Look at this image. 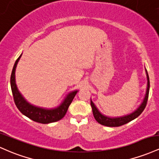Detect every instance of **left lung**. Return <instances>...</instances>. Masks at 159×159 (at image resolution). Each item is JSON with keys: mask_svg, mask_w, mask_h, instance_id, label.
<instances>
[{"mask_svg": "<svg viewBox=\"0 0 159 159\" xmlns=\"http://www.w3.org/2000/svg\"><path fill=\"white\" fill-rule=\"evenodd\" d=\"M146 72H147V92H146L145 98H144L143 101L141 104L139 106V107L137 108L135 111H134L133 113L128 114V115L123 116L109 117L100 113L99 110H98V108L96 107L95 105L94 104V103L92 102V100H91V106H92V113H93L94 117V119H95V120L98 123H100L101 125H102L108 126V127H119V126L123 125L131 122V121H132L134 119H136L137 117H138L139 116L143 113V111L144 109H145L146 106H147L148 97H149V75H148L147 70H146Z\"/></svg>", "mask_w": 159, "mask_h": 159, "instance_id": "1", "label": "left lung"}]
</instances>
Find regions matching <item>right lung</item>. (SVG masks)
<instances>
[{
    "label": "right lung",
    "instance_id": "obj_1",
    "mask_svg": "<svg viewBox=\"0 0 159 159\" xmlns=\"http://www.w3.org/2000/svg\"><path fill=\"white\" fill-rule=\"evenodd\" d=\"M21 56H22V55L16 61L15 65H14L12 70L11 77H10V85H11L12 93V96H13L14 102L16 105L17 108L23 115L28 117L34 122L42 123V124H48V123L59 121L65 116L67 109H68L78 91L76 90L70 92L66 96L65 100L62 101V103L59 106L53 109L43 108L28 103L23 97L22 94L19 92L16 84L15 71Z\"/></svg>",
    "mask_w": 159,
    "mask_h": 159
}]
</instances>
